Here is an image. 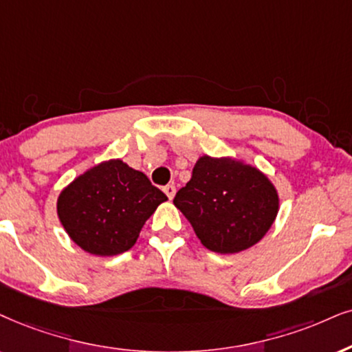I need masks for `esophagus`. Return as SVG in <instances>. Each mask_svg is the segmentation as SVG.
<instances>
[{
  "instance_id": "obj_1",
  "label": "esophagus",
  "mask_w": 352,
  "mask_h": 352,
  "mask_svg": "<svg viewBox=\"0 0 352 352\" xmlns=\"http://www.w3.org/2000/svg\"><path fill=\"white\" fill-rule=\"evenodd\" d=\"M164 193L167 195L168 199H172L175 197V185H166L164 186Z\"/></svg>"
}]
</instances>
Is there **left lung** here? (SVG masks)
<instances>
[{"label":"left lung","mask_w":352,"mask_h":352,"mask_svg":"<svg viewBox=\"0 0 352 352\" xmlns=\"http://www.w3.org/2000/svg\"><path fill=\"white\" fill-rule=\"evenodd\" d=\"M173 204L211 252L237 253L255 245L278 214L273 184L258 168L203 155Z\"/></svg>","instance_id":"8db88e82"}]
</instances>
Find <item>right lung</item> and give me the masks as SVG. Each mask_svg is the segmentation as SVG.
Segmentation results:
<instances>
[{
	"instance_id": "obj_1",
	"label": "right lung",
	"mask_w": 352,
	"mask_h": 352,
	"mask_svg": "<svg viewBox=\"0 0 352 352\" xmlns=\"http://www.w3.org/2000/svg\"><path fill=\"white\" fill-rule=\"evenodd\" d=\"M167 199L143 172L120 161L79 175L58 197V217L71 239L92 255L112 256L135 245L141 229Z\"/></svg>"
}]
</instances>
